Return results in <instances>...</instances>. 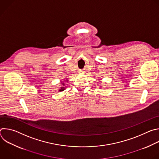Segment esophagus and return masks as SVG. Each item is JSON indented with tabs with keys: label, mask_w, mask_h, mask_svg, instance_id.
Here are the masks:
<instances>
[{
	"label": "esophagus",
	"mask_w": 159,
	"mask_h": 159,
	"mask_svg": "<svg viewBox=\"0 0 159 159\" xmlns=\"http://www.w3.org/2000/svg\"><path fill=\"white\" fill-rule=\"evenodd\" d=\"M80 74H82L83 72H80Z\"/></svg>",
	"instance_id": "esophagus-1"
}]
</instances>
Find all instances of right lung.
Masks as SVG:
<instances>
[{
	"instance_id": "add662e5",
	"label": "right lung",
	"mask_w": 159,
	"mask_h": 159,
	"mask_svg": "<svg viewBox=\"0 0 159 159\" xmlns=\"http://www.w3.org/2000/svg\"><path fill=\"white\" fill-rule=\"evenodd\" d=\"M64 81H65V82H68L69 81V80L68 79H66V80H64ZM60 84H61V87H60V88L59 89V90L58 91L59 92H61V91H63V90H64L65 89H66V86H65V82H60Z\"/></svg>"
}]
</instances>
